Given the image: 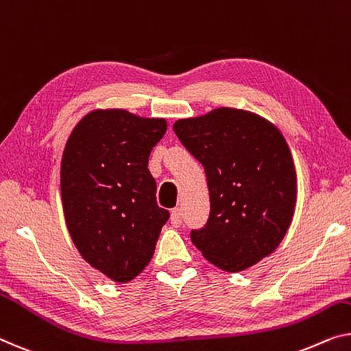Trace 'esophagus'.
Listing matches in <instances>:
<instances>
[{
    "label": "esophagus",
    "instance_id": "esophagus-1",
    "mask_svg": "<svg viewBox=\"0 0 351 351\" xmlns=\"http://www.w3.org/2000/svg\"><path fill=\"white\" fill-rule=\"evenodd\" d=\"M170 221H171V226H173V227H180L181 226V209L180 208L171 209Z\"/></svg>",
    "mask_w": 351,
    "mask_h": 351
}]
</instances>
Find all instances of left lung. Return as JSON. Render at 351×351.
<instances>
[{
	"instance_id": "left-lung-1",
	"label": "left lung",
	"mask_w": 351,
	"mask_h": 351,
	"mask_svg": "<svg viewBox=\"0 0 351 351\" xmlns=\"http://www.w3.org/2000/svg\"><path fill=\"white\" fill-rule=\"evenodd\" d=\"M173 130L203 165L209 189L205 227L191 239L228 273L268 257L284 239L296 203V171L284 135L258 114L216 108L180 119Z\"/></svg>"
}]
</instances>
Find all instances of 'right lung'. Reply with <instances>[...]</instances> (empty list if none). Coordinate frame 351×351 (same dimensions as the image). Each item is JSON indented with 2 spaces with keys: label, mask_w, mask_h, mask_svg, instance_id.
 <instances>
[{
  "label": "right lung",
  "mask_w": 351,
  "mask_h": 351,
  "mask_svg": "<svg viewBox=\"0 0 351 351\" xmlns=\"http://www.w3.org/2000/svg\"><path fill=\"white\" fill-rule=\"evenodd\" d=\"M165 130L162 118L96 110L75 125L62 153L67 230L82 257L114 282L142 273L170 217L158 206L148 170Z\"/></svg>",
  "instance_id": "right-lung-1"
}]
</instances>
